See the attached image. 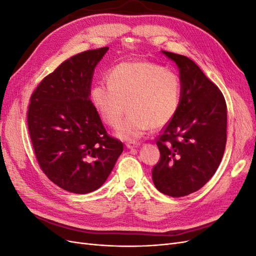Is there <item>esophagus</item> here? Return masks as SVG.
Here are the masks:
<instances>
[{"instance_id":"obj_1","label":"esophagus","mask_w":256,"mask_h":256,"mask_svg":"<svg viewBox=\"0 0 256 256\" xmlns=\"http://www.w3.org/2000/svg\"><path fill=\"white\" fill-rule=\"evenodd\" d=\"M138 145H140V144H138V142H127L126 143V147H127V148H129V150L136 148V147H138Z\"/></svg>"}]
</instances>
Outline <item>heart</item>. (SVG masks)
<instances>
[{"instance_id":"b5f03b06","label":"heart","mask_w":256,"mask_h":256,"mask_svg":"<svg viewBox=\"0 0 256 256\" xmlns=\"http://www.w3.org/2000/svg\"><path fill=\"white\" fill-rule=\"evenodd\" d=\"M108 83L95 85L90 99L104 122L111 127L118 125L126 104L129 113L116 130V136L126 141L141 138L152 126H166L180 102V76L152 62L116 65L108 74Z\"/></svg>"}]
</instances>
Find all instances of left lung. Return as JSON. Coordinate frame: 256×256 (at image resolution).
Returning <instances> with one entry per match:
<instances>
[{
  "mask_svg": "<svg viewBox=\"0 0 256 256\" xmlns=\"http://www.w3.org/2000/svg\"><path fill=\"white\" fill-rule=\"evenodd\" d=\"M162 53L180 69L182 97L174 118L157 138L160 160L152 173L161 193L180 198L202 188L220 164L226 144V104L192 60Z\"/></svg>",
  "mask_w": 256,
  "mask_h": 256,
  "instance_id": "8db88e82",
  "label": "left lung"
}]
</instances>
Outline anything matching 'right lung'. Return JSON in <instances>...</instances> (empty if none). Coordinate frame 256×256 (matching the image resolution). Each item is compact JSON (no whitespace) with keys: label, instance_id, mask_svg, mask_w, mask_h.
I'll list each match as a JSON object with an SVG mask.
<instances>
[{"label":"right lung","instance_id":"obj_1","mask_svg":"<svg viewBox=\"0 0 256 256\" xmlns=\"http://www.w3.org/2000/svg\"><path fill=\"white\" fill-rule=\"evenodd\" d=\"M108 50L66 60L30 96L28 128L38 164L52 182L76 194L102 187L122 152L90 99L95 67Z\"/></svg>","mask_w":256,"mask_h":256}]
</instances>
